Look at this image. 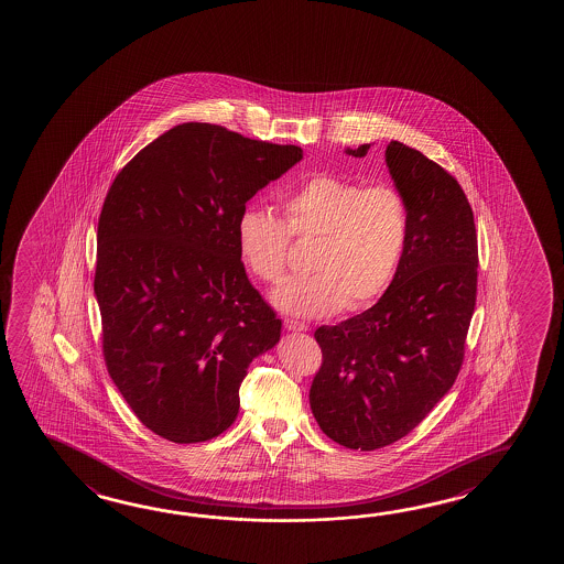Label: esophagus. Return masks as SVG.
I'll return each instance as SVG.
<instances>
[{
    "instance_id": "obj_1",
    "label": "esophagus",
    "mask_w": 564,
    "mask_h": 564,
    "mask_svg": "<svg viewBox=\"0 0 564 564\" xmlns=\"http://www.w3.org/2000/svg\"><path fill=\"white\" fill-rule=\"evenodd\" d=\"M285 328L291 330V333H306L308 330V326L305 323H299V321H293V318H285Z\"/></svg>"
}]
</instances>
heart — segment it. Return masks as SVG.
I'll use <instances>...</instances> for the list:
<instances>
[{"label":"heart","instance_id":"obj_1","mask_svg":"<svg viewBox=\"0 0 564 564\" xmlns=\"http://www.w3.org/2000/svg\"><path fill=\"white\" fill-rule=\"evenodd\" d=\"M281 208L283 220L256 204L236 220L241 261L265 283L283 278L291 236L318 240L313 275L286 279L271 293L281 313L323 318L341 306L361 311L386 293L409 236V208L395 186L318 175L285 194Z\"/></svg>","mask_w":564,"mask_h":564}]
</instances>
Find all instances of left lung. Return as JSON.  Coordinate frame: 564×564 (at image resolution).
<instances>
[{
	"instance_id": "obj_1",
	"label": "left lung",
	"mask_w": 564,
	"mask_h": 564,
	"mask_svg": "<svg viewBox=\"0 0 564 564\" xmlns=\"http://www.w3.org/2000/svg\"><path fill=\"white\" fill-rule=\"evenodd\" d=\"M370 148H346V155L366 158ZM386 163L409 208L398 273L371 308L314 333L323 348L308 393L314 419L354 451L403 438L448 393L476 306L478 236L460 185L399 141L389 143Z\"/></svg>"
}]
</instances>
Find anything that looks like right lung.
<instances>
[{"mask_svg": "<svg viewBox=\"0 0 564 564\" xmlns=\"http://www.w3.org/2000/svg\"><path fill=\"white\" fill-rule=\"evenodd\" d=\"M303 159L213 123L165 131L121 169L98 223L104 358L131 411L171 443L236 421L251 361L281 321L246 275L236 220Z\"/></svg>", "mask_w": 564, "mask_h": 564, "instance_id": "1", "label": "right lung"}]
</instances>
